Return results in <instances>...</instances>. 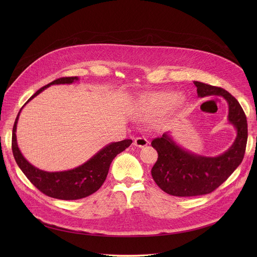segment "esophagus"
<instances>
[{
    "label": "esophagus",
    "instance_id": "esophagus-1",
    "mask_svg": "<svg viewBox=\"0 0 257 257\" xmlns=\"http://www.w3.org/2000/svg\"><path fill=\"white\" fill-rule=\"evenodd\" d=\"M133 144L137 146V148H144V146L149 144V140L144 137H136Z\"/></svg>",
    "mask_w": 257,
    "mask_h": 257
}]
</instances>
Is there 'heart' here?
I'll return each instance as SVG.
<instances>
[{
    "instance_id": "1",
    "label": "heart",
    "mask_w": 257,
    "mask_h": 257,
    "mask_svg": "<svg viewBox=\"0 0 257 257\" xmlns=\"http://www.w3.org/2000/svg\"><path fill=\"white\" fill-rule=\"evenodd\" d=\"M182 100L174 98L173 94L168 92H152L142 95L136 105L135 114L141 120H150L167 108L173 109L180 105Z\"/></svg>"
}]
</instances>
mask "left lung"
Returning <instances> with one entry per match:
<instances>
[{"mask_svg":"<svg viewBox=\"0 0 257 257\" xmlns=\"http://www.w3.org/2000/svg\"><path fill=\"white\" fill-rule=\"evenodd\" d=\"M194 84L200 97L215 94L227 100L228 119L236 128L237 137L227 152L215 158L197 156L183 150L168 132L152 141L159 155L152 176L163 191L179 197L208 194L222 185L242 163L248 136L245 113L231 93L199 81H194Z\"/></svg>","mask_w":257,"mask_h":257,"instance_id":"1","label":"left lung"}]
</instances>
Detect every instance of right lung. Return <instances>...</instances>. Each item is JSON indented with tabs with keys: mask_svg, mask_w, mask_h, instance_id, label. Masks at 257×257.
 <instances>
[{
	"mask_svg": "<svg viewBox=\"0 0 257 257\" xmlns=\"http://www.w3.org/2000/svg\"><path fill=\"white\" fill-rule=\"evenodd\" d=\"M78 77H62L54 80L36 91L27 102L53 84H70ZM26 102V103H27ZM25 103V104H26ZM21 111V109H20ZM19 114L15 120L12 133V152L14 159L32 184L44 194L62 200H76L97 191L107 176L109 166L117 155L124 152L132 143L131 139L109 143L83 165L64 172H46L28 163L18 149L16 127Z\"/></svg>",
	"mask_w": 257,
	"mask_h": 257,
	"instance_id": "obj_1",
	"label": "right lung"
}]
</instances>
